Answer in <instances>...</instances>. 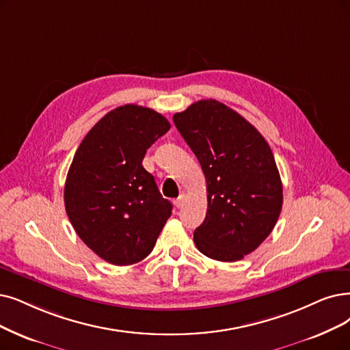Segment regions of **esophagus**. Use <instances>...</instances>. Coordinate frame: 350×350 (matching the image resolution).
<instances>
[{"instance_id": "1", "label": "esophagus", "mask_w": 350, "mask_h": 350, "mask_svg": "<svg viewBox=\"0 0 350 350\" xmlns=\"http://www.w3.org/2000/svg\"><path fill=\"white\" fill-rule=\"evenodd\" d=\"M174 204H175L176 208H183L184 204H185V193H180L179 197L174 201Z\"/></svg>"}]
</instances>
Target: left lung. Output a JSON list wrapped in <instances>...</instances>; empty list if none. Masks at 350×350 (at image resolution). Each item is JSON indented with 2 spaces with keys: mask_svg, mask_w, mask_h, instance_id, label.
I'll return each instance as SVG.
<instances>
[{
  "mask_svg": "<svg viewBox=\"0 0 350 350\" xmlns=\"http://www.w3.org/2000/svg\"><path fill=\"white\" fill-rule=\"evenodd\" d=\"M206 180V215L193 231L201 253L239 261L270 235L283 205L274 155L261 133L235 110L206 99L174 115Z\"/></svg>",
  "mask_w": 350,
  "mask_h": 350,
  "instance_id": "left-lung-1",
  "label": "left lung"
}]
</instances>
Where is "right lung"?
Listing matches in <instances>:
<instances>
[{
  "instance_id": "add662e5",
  "label": "right lung",
  "mask_w": 350,
  "mask_h": 350,
  "mask_svg": "<svg viewBox=\"0 0 350 350\" xmlns=\"http://www.w3.org/2000/svg\"><path fill=\"white\" fill-rule=\"evenodd\" d=\"M171 129L158 111L124 105L106 113L77 148L66 178L70 222L93 253L115 265L142 261L155 247L172 204L142 161Z\"/></svg>"
}]
</instances>
